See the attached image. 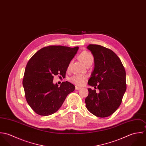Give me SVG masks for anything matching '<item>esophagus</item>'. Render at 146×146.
Segmentation results:
<instances>
[{
    "label": "esophagus",
    "instance_id": "34e87169",
    "mask_svg": "<svg viewBox=\"0 0 146 146\" xmlns=\"http://www.w3.org/2000/svg\"><path fill=\"white\" fill-rule=\"evenodd\" d=\"M81 88H80V87H79V86H75V89H76V90H80Z\"/></svg>",
    "mask_w": 146,
    "mask_h": 146
}]
</instances>
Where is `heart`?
Here are the masks:
<instances>
[{"label": "heart", "mask_w": 146, "mask_h": 146, "mask_svg": "<svg viewBox=\"0 0 146 146\" xmlns=\"http://www.w3.org/2000/svg\"><path fill=\"white\" fill-rule=\"evenodd\" d=\"M79 58L85 65L88 63L93 62L94 58L93 55L88 51H84L79 56ZM86 77L83 75H74L70 78V81L78 86H82L85 83Z\"/></svg>", "instance_id": "heart-1"}]
</instances>
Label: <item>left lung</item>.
Returning a JSON list of instances; mask_svg holds the SVG:
<instances>
[{
    "instance_id": "1",
    "label": "left lung",
    "mask_w": 146,
    "mask_h": 146,
    "mask_svg": "<svg viewBox=\"0 0 146 146\" xmlns=\"http://www.w3.org/2000/svg\"><path fill=\"white\" fill-rule=\"evenodd\" d=\"M87 48L94 57V68L88 84L100 92L88 88L85 102L88 110L99 117H106L119 108L126 89V72L119 57L111 49L96 44Z\"/></svg>"
}]
</instances>
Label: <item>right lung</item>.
<instances>
[{
    "label": "right lung",
    "instance_id": "1",
    "mask_svg": "<svg viewBox=\"0 0 146 146\" xmlns=\"http://www.w3.org/2000/svg\"><path fill=\"white\" fill-rule=\"evenodd\" d=\"M78 49V46H48L38 50L27 63L23 86L28 104L37 114L48 116L55 113L67 95L75 90V86L68 82L58 86L53 80L54 75L66 76Z\"/></svg>",
    "mask_w": 146,
    "mask_h": 146
}]
</instances>
